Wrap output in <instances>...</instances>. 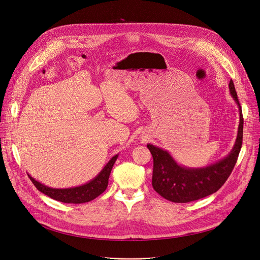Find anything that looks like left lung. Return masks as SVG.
Listing matches in <instances>:
<instances>
[{
    "instance_id": "obj_1",
    "label": "left lung",
    "mask_w": 260,
    "mask_h": 260,
    "mask_svg": "<svg viewBox=\"0 0 260 260\" xmlns=\"http://www.w3.org/2000/svg\"><path fill=\"white\" fill-rule=\"evenodd\" d=\"M229 90L238 106L239 125L232 150L221 160L204 168H187L179 165L168 151L154 145H147L154 161L153 188L169 201L188 203L205 198L221 188L230 176L242 149L244 117L232 80Z\"/></svg>"
}]
</instances>
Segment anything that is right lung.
Returning a JSON list of instances; mask_svg holds the SVG:
<instances>
[{
  "instance_id": "obj_1",
  "label": "right lung",
  "mask_w": 260,
  "mask_h": 260,
  "mask_svg": "<svg viewBox=\"0 0 260 260\" xmlns=\"http://www.w3.org/2000/svg\"><path fill=\"white\" fill-rule=\"evenodd\" d=\"M117 156L118 154L114 155L107 162V165L103 168V170L100 172L98 176H95L92 180H90L85 184L79 185L76 187L52 188L41 182L36 181L35 179L32 178L30 175L28 176L30 178V180L32 181V183L35 185V187L39 191H42L48 197L56 200V201H60L63 203H72V204L86 203L95 199L98 196L103 193L107 188L109 175L111 173L112 167L116 160Z\"/></svg>"
}]
</instances>
